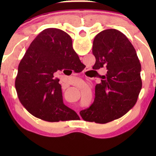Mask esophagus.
<instances>
[{
    "label": "esophagus",
    "instance_id": "esophagus-1",
    "mask_svg": "<svg viewBox=\"0 0 156 156\" xmlns=\"http://www.w3.org/2000/svg\"><path fill=\"white\" fill-rule=\"evenodd\" d=\"M86 71H87V70H85V71H84V72H86Z\"/></svg>",
    "mask_w": 156,
    "mask_h": 156
}]
</instances>
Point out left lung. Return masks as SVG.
I'll return each instance as SVG.
<instances>
[{
  "mask_svg": "<svg viewBox=\"0 0 156 156\" xmlns=\"http://www.w3.org/2000/svg\"><path fill=\"white\" fill-rule=\"evenodd\" d=\"M92 53L96 58L93 69L105 67L107 73L96 85L93 103L80 114L86 121L105 124L122 117L136 103L141 89V64L126 36L113 28L96 35Z\"/></svg>",
  "mask_w": 156,
  "mask_h": 156,
  "instance_id": "obj_1",
  "label": "left lung"
}]
</instances>
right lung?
I'll use <instances>...</instances> for the list:
<instances>
[{"label": "right lung", "instance_id": "add662e5", "mask_svg": "<svg viewBox=\"0 0 156 156\" xmlns=\"http://www.w3.org/2000/svg\"><path fill=\"white\" fill-rule=\"evenodd\" d=\"M78 62L72 39L66 32L51 28L39 34L20 62L15 80L17 96L26 110L51 122L79 117L64 104L62 86L54 78L55 72Z\"/></svg>", "mask_w": 156, "mask_h": 156}]
</instances>
